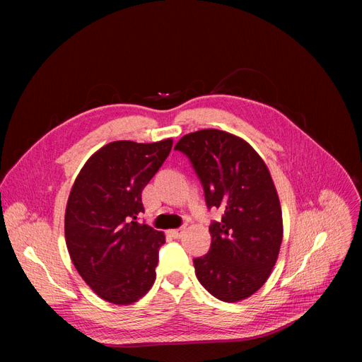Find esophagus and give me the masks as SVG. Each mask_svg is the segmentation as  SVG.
<instances>
[{
	"instance_id": "1",
	"label": "esophagus",
	"mask_w": 362,
	"mask_h": 362,
	"mask_svg": "<svg viewBox=\"0 0 362 362\" xmlns=\"http://www.w3.org/2000/svg\"><path fill=\"white\" fill-rule=\"evenodd\" d=\"M185 233V228L181 226V228H177V229H170L169 234L173 237V238H181Z\"/></svg>"
}]
</instances>
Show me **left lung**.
<instances>
[{
  "instance_id": "left-lung-1",
  "label": "left lung",
  "mask_w": 362,
  "mask_h": 362,
  "mask_svg": "<svg viewBox=\"0 0 362 362\" xmlns=\"http://www.w3.org/2000/svg\"><path fill=\"white\" fill-rule=\"evenodd\" d=\"M182 152L204 187L210 225L208 254L193 259L202 287L223 302L249 298L267 281L282 242V211L264 161L243 139L221 129L184 136Z\"/></svg>"
}]
</instances>
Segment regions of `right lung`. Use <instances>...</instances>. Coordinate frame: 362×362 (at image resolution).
Masks as SVG:
<instances>
[{
    "label": "right lung",
    "instance_id": "1",
    "mask_svg": "<svg viewBox=\"0 0 362 362\" xmlns=\"http://www.w3.org/2000/svg\"><path fill=\"white\" fill-rule=\"evenodd\" d=\"M172 140H117L87 160L64 214V237L80 276L100 298L129 305L156 281L164 234L139 222L141 190L158 172Z\"/></svg>",
    "mask_w": 362,
    "mask_h": 362
}]
</instances>
